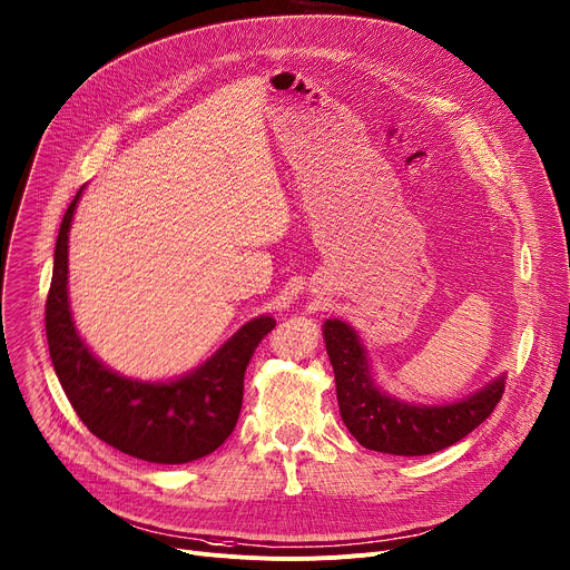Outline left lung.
Segmentation results:
<instances>
[{
  "label": "left lung",
  "instance_id": "left-lung-1",
  "mask_svg": "<svg viewBox=\"0 0 570 570\" xmlns=\"http://www.w3.org/2000/svg\"><path fill=\"white\" fill-rule=\"evenodd\" d=\"M334 368L336 401L351 435L366 449L394 456H426L472 433L504 394V373L474 394L442 405L401 401L375 383L371 360L355 327L338 318L323 323Z\"/></svg>",
  "mask_w": 570,
  "mask_h": 570
}]
</instances>
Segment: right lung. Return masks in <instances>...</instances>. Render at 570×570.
Wrapping results in <instances>:
<instances>
[{
  "label": "right lung",
  "instance_id": "obj_1",
  "mask_svg": "<svg viewBox=\"0 0 570 570\" xmlns=\"http://www.w3.org/2000/svg\"><path fill=\"white\" fill-rule=\"evenodd\" d=\"M82 189L61 219L46 302L48 346L59 383L85 426L128 456L160 465L204 459L236 429L245 368L275 318H252L204 364L171 381H137L102 364L75 327L68 299V234Z\"/></svg>",
  "mask_w": 570,
  "mask_h": 570
}]
</instances>
